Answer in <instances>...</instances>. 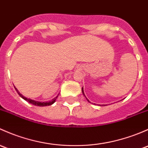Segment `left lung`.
I'll use <instances>...</instances> for the list:
<instances>
[{
  "instance_id": "8db88e82",
  "label": "left lung",
  "mask_w": 148,
  "mask_h": 148,
  "mask_svg": "<svg viewBox=\"0 0 148 148\" xmlns=\"http://www.w3.org/2000/svg\"><path fill=\"white\" fill-rule=\"evenodd\" d=\"M82 93H83L84 96H85V97H86V96H85V94H84V88H82ZM86 99H87V101H88V102H89V103H91V102H90V101H88V99H87V98H86ZM94 104H95V103H94ZM105 106V105H101V106Z\"/></svg>"
}]
</instances>
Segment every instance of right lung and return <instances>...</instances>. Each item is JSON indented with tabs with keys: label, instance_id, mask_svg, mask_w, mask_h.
I'll return each instance as SVG.
<instances>
[{
	"label": "right lung",
	"instance_id": "add662e5",
	"mask_svg": "<svg viewBox=\"0 0 148 148\" xmlns=\"http://www.w3.org/2000/svg\"><path fill=\"white\" fill-rule=\"evenodd\" d=\"M15 87V86H14ZM15 90H16L17 93H18V94H19V96H21V98H23L24 100H25L26 101H27L28 103H29L32 104V105L34 106H50L52 105V104H53L54 102H55L56 99H57V98L58 97V96H56L55 98H54L51 101H45V102H42V101H35V100H32V99H27V98L25 97L24 96H23V94H21V93L19 92V91H18V89H17L16 88H15Z\"/></svg>",
	"mask_w": 148,
	"mask_h": 148
}]
</instances>
